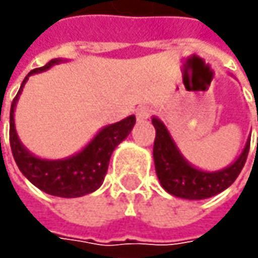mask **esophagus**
Returning <instances> with one entry per match:
<instances>
[{
	"mask_svg": "<svg viewBox=\"0 0 258 258\" xmlns=\"http://www.w3.org/2000/svg\"><path fill=\"white\" fill-rule=\"evenodd\" d=\"M151 114H152V109L149 106H142V107L138 109L136 117H138V120H146V119L151 117Z\"/></svg>",
	"mask_w": 258,
	"mask_h": 258,
	"instance_id": "esophagus-1",
	"label": "esophagus"
}]
</instances>
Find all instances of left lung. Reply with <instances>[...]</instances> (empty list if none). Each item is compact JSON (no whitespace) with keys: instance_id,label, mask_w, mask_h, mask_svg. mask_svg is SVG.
<instances>
[{"instance_id":"obj_1","label":"left lung","mask_w":258,"mask_h":258,"mask_svg":"<svg viewBox=\"0 0 258 258\" xmlns=\"http://www.w3.org/2000/svg\"><path fill=\"white\" fill-rule=\"evenodd\" d=\"M156 136L154 142V161L158 179L166 192L183 200H205L223 192L237 179L243 169L248 149L250 138L240 156L233 164L220 171H203L191 165L181 154L164 122L152 117Z\"/></svg>"}]
</instances>
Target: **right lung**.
<instances>
[{"mask_svg":"<svg viewBox=\"0 0 258 258\" xmlns=\"http://www.w3.org/2000/svg\"><path fill=\"white\" fill-rule=\"evenodd\" d=\"M64 61H67L66 58H53L43 67L31 70L23 80L10 110V145L17 166L38 189L54 197L77 198L100 188L107 172L112 152L131 134L136 117L132 114L120 122L104 126L80 152L64 159H41L31 154L21 144L15 131V106L30 76L45 72L54 64Z\"/></svg>","mask_w":258,"mask_h":258,"instance_id":"add662e5","label":"right lung"}]
</instances>
